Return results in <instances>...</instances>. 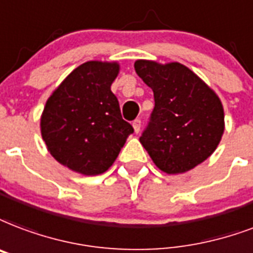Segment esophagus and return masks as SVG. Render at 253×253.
I'll return each instance as SVG.
<instances>
[{
    "mask_svg": "<svg viewBox=\"0 0 253 253\" xmlns=\"http://www.w3.org/2000/svg\"><path fill=\"white\" fill-rule=\"evenodd\" d=\"M140 126H142V122H140V119H135L134 122H132V127H134V131L138 134L140 131Z\"/></svg>",
    "mask_w": 253,
    "mask_h": 253,
    "instance_id": "34e87169",
    "label": "esophagus"
}]
</instances>
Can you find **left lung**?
Masks as SVG:
<instances>
[{"label": "left lung", "instance_id": "1", "mask_svg": "<svg viewBox=\"0 0 253 253\" xmlns=\"http://www.w3.org/2000/svg\"><path fill=\"white\" fill-rule=\"evenodd\" d=\"M134 67L154 91L155 107L139 140L158 169L183 173L211 157L224 132L216 92L179 62L138 59Z\"/></svg>", "mask_w": 253, "mask_h": 253}]
</instances>
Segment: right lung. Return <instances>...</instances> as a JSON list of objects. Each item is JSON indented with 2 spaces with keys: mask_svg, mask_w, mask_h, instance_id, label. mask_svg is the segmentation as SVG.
I'll return each mask as SVG.
<instances>
[{
  "mask_svg": "<svg viewBox=\"0 0 253 253\" xmlns=\"http://www.w3.org/2000/svg\"><path fill=\"white\" fill-rule=\"evenodd\" d=\"M118 73V62L82 63L46 102L42 139L54 159L71 171L86 176L103 173L134 132L111 91Z\"/></svg>",
  "mask_w": 253,
  "mask_h": 253,
  "instance_id": "right-lung-1",
  "label": "right lung"
}]
</instances>
